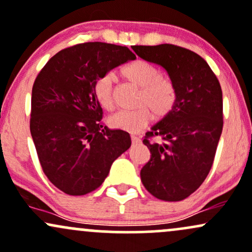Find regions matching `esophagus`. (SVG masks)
Wrapping results in <instances>:
<instances>
[{
    "instance_id": "esophagus-1",
    "label": "esophagus",
    "mask_w": 252,
    "mask_h": 252,
    "mask_svg": "<svg viewBox=\"0 0 252 252\" xmlns=\"http://www.w3.org/2000/svg\"><path fill=\"white\" fill-rule=\"evenodd\" d=\"M130 137H131V142H132V143H137V142H139V141H140L139 137L135 136V135H131Z\"/></svg>"
}]
</instances>
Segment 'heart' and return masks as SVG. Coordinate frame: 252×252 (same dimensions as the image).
<instances>
[{
    "label": "heart",
    "mask_w": 252,
    "mask_h": 252,
    "mask_svg": "<svg viewBox=\"0 0 252 252\" xmlns=\"http://www.w3.org/2000/svg\"><path fill=\"white\" fill-rule=\"evenodd\" d=\"M122 76L139 87L135 106L130 111H120L109 117V124L113 129L136 132L145 128L152 120H162L175 109L178 100L176 85L167 77L160 76L159 69L153 63L136 60L122 69ZM95 98L105 110L115 107L113 74L105 73L95 80Z\"/></svg>",
    "instance_id": "obj_1"
}]
</instances>
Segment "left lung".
Returning <instances> with one entry per match:
<instances>
[{"instance_id": "1", "label": "left lung", "mask_w": 252, "mask_h": 252, "mask_svg": "<svg viewBox=\"0 0 252 252\" xmlns=\"http://www.w3.org/2000/svg\"><path fill=\"white\" fill-rule=\"evenodd\" d=\"M132 50L161 65L178 92L173 111L146 132L151 159L141 181L159 200L182 201L200 188L214 161L223 126L221 86L208 63L190 50L172 44Z\"/></svg>"}]
</instances>
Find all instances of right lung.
I'll return each instance as SVG.
<instances>
[{
  "mask_svg": "<svg viewBox=\"0 0 252 252\" xmlns=\"http://www.w3.org/2000/svg\"><path fill=\"white\" fill-rule=\"evenodd\" d=\"M136 59L126 46L91 41L61 50L32 88L30 130L43 172L61 191L81 196L98 189L130 135L103 126L95 80Z\"/></svg>",
  "mask_w": 252,
  "mask_h": 252,
  "instance_id": "add662e5",
  "label": "right lung"
}]
</instances>
